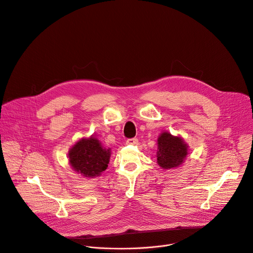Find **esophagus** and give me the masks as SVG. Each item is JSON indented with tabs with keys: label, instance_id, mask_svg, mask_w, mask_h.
<instances>
[{
	"label": "esophagus",
	"instance_id": "34e87169",
	"mask_svg": "<svg viewBox=\"0 0 253 253\" xmlns=\"http://www.w3.org/2000/svg\"><path fill=\"white\" fill-rule=\"evenodd\" d=\"M126 144H128V145H135V144H137L138 143V139L137 138H135V137H133V138H129V139H127L126 140Z\"/></svg>",
	"mask_w": 253,
	"mask_h": 253
}]
</instances>
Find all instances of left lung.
Wrapping results in <instances>:
<instances>
[{
	"label": "left lung",
	"instance_id": "1",
	"mask_svg": "<svg viewBox=\"0 0 253 253\" xmlns=\"http://www.w3.org/2000/svg\"><path fill=\"white\" fill-rule=\"evenodd\" d=\"M157 163L162 169H173L184 162L188 154V146L179 136L162 132L157 140Z\"/></svg>",
	"mask_w": 253,
	"mask_h": 253
}]
</instances>
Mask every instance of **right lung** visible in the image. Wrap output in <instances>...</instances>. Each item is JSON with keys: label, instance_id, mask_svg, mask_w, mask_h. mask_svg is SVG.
<instances>
[{"label": "right lung", "instance_id": "obj_1", "mask_svg": "<svg viewBox=\"0 0 253 253\" xmlns=\"http://www.w3.org/2000/svg\"><path fill=\"white\" fill-rule=\"evenodd\" d=\"M110 157V149L103 147L101 142L93 136L82 138L69 151L72 168L84 177L100 175L108 167Z\"/></svg>", "mask_w": 253, "mask_h": 253}]
</instances>
